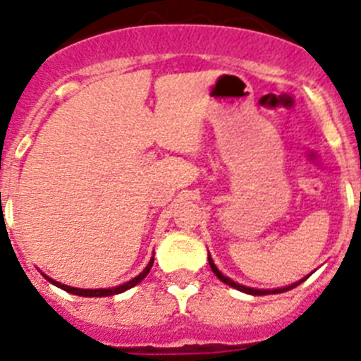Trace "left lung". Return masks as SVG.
<instances>
[{
	"label": "left lung",
	"instance_id": "left-lung-1",
	"mask_svg": "<svg viewBox=\"0 0 361 361\" xmlns=\"http://www.w3.org/2000/svg\"><path fill=\"white\" fill-rule=\"evenodd\" d=\"M208 264H210L212 271H214V274L217 276V278L221 279V281H224V283H226V285H230V287L237 288V290L244 292V294H251V295H265V294H271V290H257V288H249V287H244V285H238V283L231 281L230 278H226V276L222 274V272L219 271L217 267H215L214 260H212L210 257H208ZM299 283H301V281L294 283V285H290V287H285V288H276V290H272V294H281V292H287V290H290V288H295V287H298Z\"/></svg>",
	"mask_w": 361,
	"mask_h": 361
}]
</instances>
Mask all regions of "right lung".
Wrapping results in <instances>:
<instances>
[{
  "mask_svg": "<svg viewBox=\"0 0 361 361\" xmlns=\"http://www.w3.org/2000/svg\"><path fill=\"white\" fill-rule=\"evenodd\" d=\"M153 258H151V262L149 264H147V267L144 269L142 272H140L139 276H137V278H133L131 279V281H128V283H124V285H119V287H116V288H74V287H67V285H62V283H59V281H53L51 278H48V276H44V278L48 279V281H51L53 285H56V287H60L62 288V290H66V292H69V294H74V295H83V298H104V295H114V294H121V292H124V290H128V288H131V287H135V285H137V283H140L142 281L144 278H146L147 274H149V271H151V267H153Z\"/></svg>",
  "mask_w": 361,
  "mask_h": 361,
  "instance_id": "add662e5",
  "label": "right lung"
}]
</instances>
